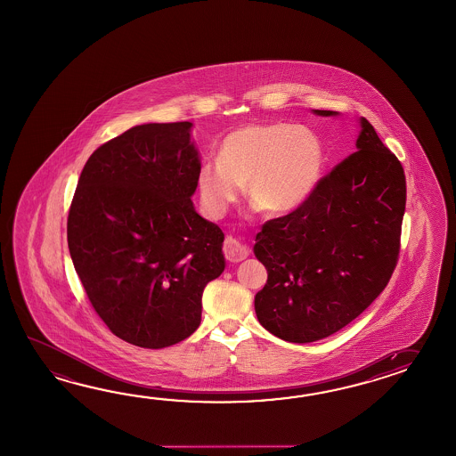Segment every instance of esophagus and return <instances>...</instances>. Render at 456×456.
I'll return each instance as SVG.
<instances>
[{"instance_id": "esophagus-1", "label": "esophagus", "mask_w": 456, "mask_h": 456, "mask_svg": "<svg viewBox=\"0 0 456 456\" xmlns=\"http://www.w3.org/2000/svg\"><path fill=\"white\" fill-rule=\"evenodd\" d=\"M224 256L229 262H232V264H239V262H242V260L248 256V248L240 240L229 237L224 242Z\"/></svg>"}]
</instances>
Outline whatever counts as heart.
Returning <instances> with one entry per match:
<instances>
[{"label": "heart", "instance_id": "b5f03b06", "mask_svg": "<svg viewBox=\"0 0 456 456\" xmlns=\"http://www.w3.org/2000/svg\"><path fill=\"white\" fill-rule=\"evenodd\" d=\"M324 163L314 132L288 122L247 124L224 137L217 160L200 165V203L219 219L240 200L247 183L252 203L266 213H289L313 196Z\"/></svg>", "mask_w": 456, "mask_h": 456}]
</instances>
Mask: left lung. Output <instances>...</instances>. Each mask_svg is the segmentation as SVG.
<instances>
[{
  "mask_svg": "<svg viewBox=\"0 0 456 456\" xmlns=\"http://www.w3.org/2000/svg\"><path fill=\"white\" fill-rule=\"evenodd\" d=\"M319 116L335 111L314 110ZM356 152L321 178L293 213L264 224L255 256L268 280L258 322L293 344L335 334L383 293L395 272L405 211L404 168L360 119Z\"/></svg>",
  "mask_w": 456,
  "mask_h": 456,
  "instance_id": "obj_1",
  "label": "left lung"
}]
</instances>
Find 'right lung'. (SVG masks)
I'll return each instance as SVG.
<instances>
[{"mask_svg":"<svg viewBox=\"0 0 456 456\" xmlns=\"http://www.w3.org/2000/svg\"><path fill=\"white\" fill-rule=\"evenodd\" d=\"M191 122L142 124L98 147L71 200V262L96 314L142 348L201 324V297L225 266L219 225L194 211Z\"/></svg>","mask_w":456,"mask_h":456,"instance_id":"obj_1","label":"right lung"}]
</instances>
